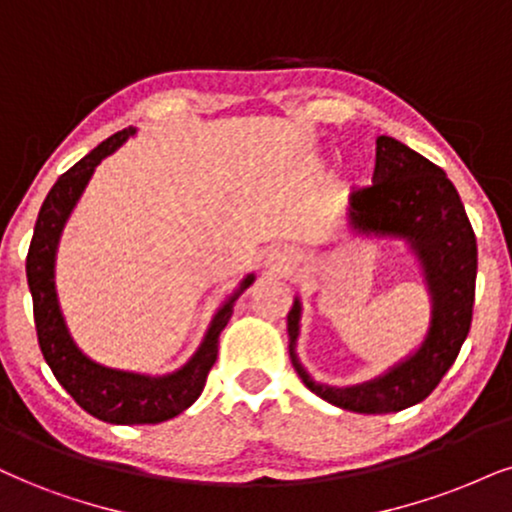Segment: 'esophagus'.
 <instances>
[{
	"label": "esophagus",
	"mask_w": 512,
	"mask_h": 512,
	"mask_svg": "<svg viewBox=\"0 0 512 512\" xmlns=\"http://www.w3.org/2000/svg\"><path fill=\"white\" fill-rule=\"evenodd\" d=\"M266 268L275 275H289L296 268V256L292 251L273 249L266 254Z\"/></svg>",
	"instance_id": "34e87169"
}]
</instances>
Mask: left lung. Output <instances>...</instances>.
Listing matches in <instances>:
<instances>
[{"instance_id": "8db88e82", "label": "left lung", "mask_w": 512, "mask_h": 512, "mask_svg": "<svg viewBox=\"0 0 512 512\" xmlns=\"http://www.w3.org/2000/svg\"><path fill=\"white\" fill-rule=\"evenodd\" d=\"M346 230L356 237L401 239L418 258L427 294L430 327L418 349L382 375L351 387L315 382L299 356L301 299L287 315L289 358L315 396L353 413H396L425 401L458 358L470 332L477 280V242L453 182L418 151L377 137L375 185L349 197Z\"/></svg>"}]
</instances>
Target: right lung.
<instances>
[{
    "mask_svg": "<svg viewBox=\"0 0 512 512\" xmlns=\"http://www.w3.org/2000/svg\"><path fill=\"white\" fill-rule=\"evenodd\" d=\"M132 135H137V128L116 132L54 182L37 216L28 261H25V275H28V287L33 294L37 342H40L44 361L52 368L61 387L73 396L82 410L111 425H156V422H166L180 415L199 399L208 370L216 363L220 332L225 330L239 294L256 280V275L249 273L239 282V287L213 315L199 349L182 368L168 375H142V372L106 368L78 349L68 332L59 306V294H56V249H59L63 227L85 192L87 182L92 180L94 168Z\"/></svg>",
    "mask_w": 512,
    "mask_h": 512,
    "instance_id": "obj_1",
    "label": "right lung"
}]
</instances>
